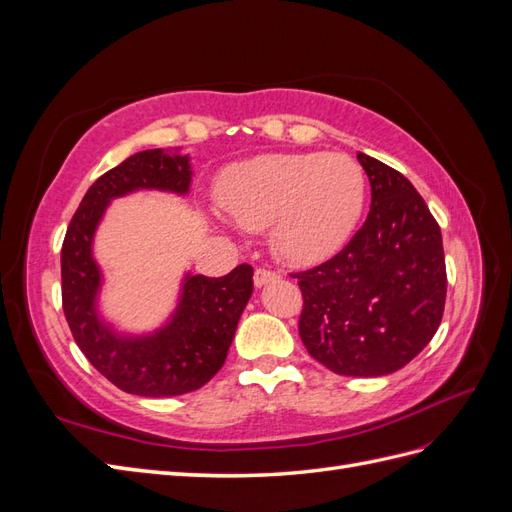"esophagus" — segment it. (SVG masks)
I'll return each instance as SVG.
<instances>
[{
  "label": "esophagus",
  "instance_id": "1",
  "mask_svg": "<svg viewBox=\"0 0 512 512\" xmlns=\"http://www.w3.org/2000/svg\"><path fill=\"white\" fill-rule=\"evenodd\" d=\"M275 280H280V273H275V271H271V269H256V271H254V286H256V288L267 286V284H271V282H275Z\"/></svg>",
  "mask_w": 512,
  "mask_h": 512
}]
</instances>
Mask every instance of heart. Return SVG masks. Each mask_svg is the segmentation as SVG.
I'll use <instances>...</instances> for the list:
<instances>
[{
  "label": "heart",
  "instance_id": "obj_1",
  "mask_svg": "<svg viewBox=\"0 0 512 512\" xmlns=\"http://www.w3.org/2000/svg\"><path fill=\"white\" fill-rule=\"evenodd\" d=\"M365 173L344 153H265L226 168L218 203L247 230L271 228L273 254L294 267L331 258L365 207Z\"/></svg>",
  "mask_w": 512,
  "mask_h": 512
}]
</instances>
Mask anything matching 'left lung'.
Wrapping results in <instances>:
<instances>
[{"instance_id": "obj_1", "label": "left lung", "mask_w": 512, "mask_h": 512, "mask_svg": "<svg viewBox=\"0 0 512 512\" xmlns=\"http://www.w3.org/2000/svg\"><path fill=\"white\" fill-rule=\"evenodd\" d=\"M371 185L365 224L342 252L297 273L299 335L339 376L376 378L408 365L436 335L446 299L442 232L414 185L356 153Z\"/></svg>"}]
</instances>
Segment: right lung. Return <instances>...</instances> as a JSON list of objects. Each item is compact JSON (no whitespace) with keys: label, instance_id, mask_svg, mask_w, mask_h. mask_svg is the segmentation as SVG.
<instances>
[{"label":"right lung","instance_id":"right-lung-1","mask_svg":"<svg viewBox=\"0 0 512 512\" xmlns=\"http://www.w3.org/2000/svg\"><path fill=\"white\" fill-rule=\"evenodd\" d=\"M192 175L190 153L181 149L134 153L87 190L61 247V299L74 342L106 380L130 395L175 397L207 384L222 369L254 290L250 265L224 277L188 271L173 312L158 329L130 333L104 318V273L94 241L108 205L143 190L188 196Z\"/></svg>","mask_w":512,"mask_h":512}]
</instances>
